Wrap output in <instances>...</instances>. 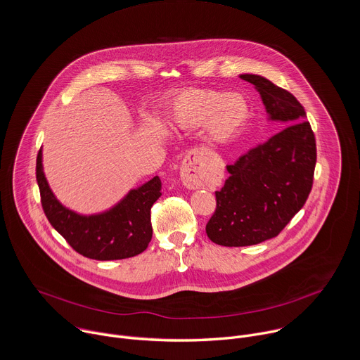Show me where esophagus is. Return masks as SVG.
Returning <instances> with one entry per match:
<instances>
[{"mask_svg": "<svg viewBox=\"0 0 360 360\" xmlns=\"http://www.w3.org/2000/svg\"><path fill=\"white\" fill-rule=\"evenodd\" d=\"M196 164L198 162L195 160L188 158L181 168V181L188 189H198L203 186V178Z\"/></svg>", "mask_w": 360, "mask_h": 360, "instance_id": "esophagus-1", "label": "esophagus"}]
</instances>
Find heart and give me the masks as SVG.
I'll list each match as a JSON object with an SVG mask.
<instances>
[{"instance_id": "obj_1", "label": "heart", "mask_w": 360, "mask_h": 360, "mask_svg": "<svg viewBox=\"0 0 360 360\" xmlns=\"http://www.w3.org/2000/svg\"><path fill=\"white\" fill-rule=\"evenodd\" d=\"M250 118L248 100L237 93L212 89H189L179 93L171 108V122L182 130L205 126L212 144H227L243 133Z\"/></svg>"}]
</instances>
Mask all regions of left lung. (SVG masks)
<instances>
[{
  "label": "left lung",
  "instance_id": "1",
  "mask_svg": "<svg viewBox=\"0 0 360 360\" xmlns=\"http://www.w3.org/2000/svg\"><path fill=\"white\" fill-rule=\"evenodd\" d=\"M260 93L269 122L287 127L234 164L216 192V212L206 233L226 248L253 246L276 237L304 206L314 179L316 146L301 103L269 79L245 73Z\"/></svg>",
  "mask_w": 360,
  "mask_h": 360
}]
</instances>
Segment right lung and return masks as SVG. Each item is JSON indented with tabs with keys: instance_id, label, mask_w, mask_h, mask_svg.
I'll list each match as a JSON object with an SVG mask.
<instances>
[{
	"instance_id": "add662e5",
	"label": "right lung",
	"mask_w": 360,
	"mask_h": 360,
	"mask_svg": "<svg viewBox=\"0 0 360 360\" xmlns=\"http://www.w3.org/2000/svg\"><path fill=\"white\" fill-rule=\"evenodd\" d=\"M37 181L49 223L82 256L93 260H122L143 253L153 237L151 206L161 196V179L154 176L131 189L107 210L77 213L62 205L52 192L42 165V148L37 158Z\"/></svg>"
}]
</instances>
